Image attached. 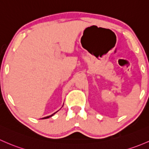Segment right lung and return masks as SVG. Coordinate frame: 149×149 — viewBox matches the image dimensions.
<instances>
[{"label":"right lung","mask_w":149,"mask_h":149,"mask_svg":"<svg viewBox=\"0 0 149 149\" xmlns=\"http://www.w3.org/2000/svg\"><path fill=\"white\" fill-rule=\"evenodd\" d=\"M57 113V111L56 112H55L54 113H53V114H51V115H50V116H46V117H44V118H42V119H46V118H50V117H51V116H53L54 115L55 113Z\"/></svg>","instance_id":"right-lung-1"}]
</instances>
